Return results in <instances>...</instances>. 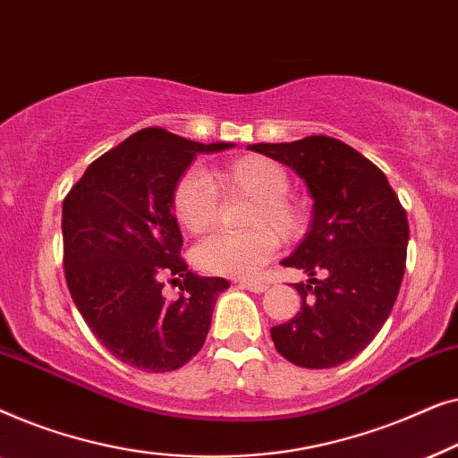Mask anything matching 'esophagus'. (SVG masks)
<instances>
[{
  "label": "esophagus",
  "mask_w": 458,
  "mask_h": 458,
  "mask_svg": "<svg viewBox=\"0 0 458 458\" xmlns=\"http://www.w3.org/2000/svg\"><path fill=\"white\" fill-rule=\"evenodd\" d=\"M237 285L240 287H243V290H250V292H254V293H262L267 290V284L265 281H246V279H240L237 281Z\"/></svg>",
  "instance_id": "1"
}]
</instances>
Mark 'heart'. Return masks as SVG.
Instances as JSON below:
<instances>
[{
  "label": "heart",
  "mask_w": 458,
  "mask_h": 458,
  "mask_svg": "<svg viewBox=\"0 0 458 458\" xmlns=\"http://www.w3.org/2000/svg\"><path fill=\"white\" fill-rule=\"evenodd\" d=\"M240 193L252 199L243 233H215L196 248V265L223 277H250L277 250V237L298 240L304 233L306 215L287 198L290 174L265 156H243L229 166L208 171L204 177L185 174L174 185L171 208L174 221L190 235H199L216 218V194Z\"/></svg>",
  "instance_id": "b5f03b06"
}]
</instances>
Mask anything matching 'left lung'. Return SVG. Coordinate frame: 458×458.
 I'll return each instance as SVG.
<instances>
[{"label":"left lung","instance_id":"8db88e82","mask_svg":"<svg viewBox=\"0 0 458 458\" xmlns=\"http://www.w3.org/2000/svg\"><path fill=\"white\" fill-rule=\"evenodd\" d=\"M248 149L296 171L312 198L309 231L281 260L310 279L293 284L302 306L271 329L275 348L304 369L342 365L369 346L396 302L409 243L406 212L386 174L334 137Z\"/></svg>","mask_w":458,"mask_h":458}]
</instances>
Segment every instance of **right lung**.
<instances>
[{"label":"right lung","instance_id":"obj_1","mask_svg":"<svg viewBox=\"0 0 458 458\" xmlns=\"http://www.w3.org/2000/svg\"><path fill=\"white\" fill-rule=\"evenodd\" d=\"M233 143H198L143 129L93 160L62 204L64 273L93 335L118 360L148 373L183 367L208 335L223 277H199L181 259L171 196L198 154ZM184 277L177 301L161 279Z\"/></svg>","mask_w":458,"mask_h":458}]
</instances>
